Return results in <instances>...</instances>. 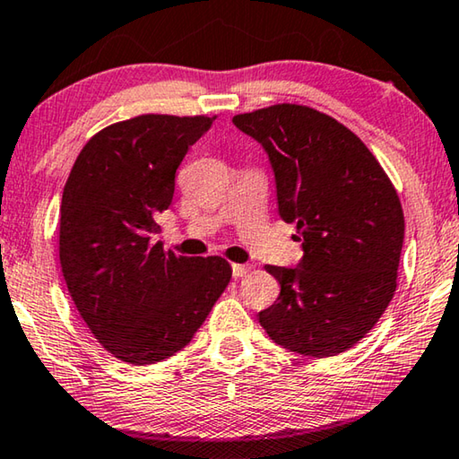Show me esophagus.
<instances>
[{
  "label": "esophagus",
  "mask_w": 459,
  "mask_h": 459,
  "mask_svg": "<svg viewBox=\"0 0 459 459\" xmlns=\"http://www.w3.org/2000/svg\"><path fill=\"white\" fill-rule=\"evenodd\" d=\"M249 265H243V264H232V275L235 278H243V275L249 273Z\"/></svg>",
  "instance_id": "obj_1"
}]
</instances>
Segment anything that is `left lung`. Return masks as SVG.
<instances>
[{"label": "left lung", "instance_id": "obj_1", "mask_svg": "<svg viewBox=\"0 0 459 459\" xmlns=\"http://www.w3.org/2000/svg\"><path fill=\"white\" fill-rule=\"evenodd\" d=\"M232 125L265 149L280 216L304 251L296 267L265 265L281 290L259 325L294 353H343L394 296L404 241L394 186L351 130L308 106H269Z\"/></svg>", "mask_w": 459, "mask_h": 459}]
</instances>
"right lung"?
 <instances>
[{
    "mask_svg": "<svg viewBox=\"0 0 459 459\" xmlns=\"http://www.w3.org/2000/svg\"><path fill=\"white\" fill-rule=\"evenodd\" d=\"M212 120L143 114L116 122L87 141L65 184L63 278L93 337L133 366L190 343L230 281L222 257H181L155 241L178 167Z\"/></svg>",
    "mask_w": 459,
    "mask_h": 459,
    "instance_id": "1",
    "label": "right lung"
}]
</instances>
